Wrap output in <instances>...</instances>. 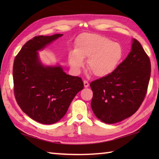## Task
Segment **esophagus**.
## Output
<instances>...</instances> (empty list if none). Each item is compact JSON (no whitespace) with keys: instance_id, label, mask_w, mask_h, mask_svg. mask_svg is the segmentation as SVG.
I'll use <instances>...</instances> for the list:
<instances>
[{"instance_id":"obj_1","label":"esophagus","mask_w":159,"mask_h":159,"mask_svg":"<svg viewBox=\"0 0 159 159\" xmlns=\"http://www.w3.org/2000/svg\"><path fill=\"white\" fill-rule=\"evenodd\" d=\"M83 84H84V87L85 88L89 87V83H88L87 80H84V81H83Z\"/></svg>"}]
</instances>
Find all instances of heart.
<instances>
[{"label":"heart","instance_id":"heart-1","mask_svg":"<svg viewBox=\"0 0 159 159\" xmlns=\"http://www.w3.org/2000/svg\"><path fill=\"white\" fill-rule=\"evenodd\" d=\"M119 43L97 34H84L78 37L74 50L68 54L72 71L79 73L84 66L85 59L89 70L98 77H105L114 72L123 58Z\"/></svg>","mask_w":159,"mask_h":159}]
</instances>
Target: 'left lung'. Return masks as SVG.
Wrapping results in <instances>:
<instances>
[{
  "label": "left lung",
  "mask_w": 159,
  "mask_h": 159,
  "mask_svg": "<svg viewBox=\"0 0 159 159\" xmlns=\"http://www.w3.org/2000/svg\"><path fill=\"white\" fill-rule=\"evenodd\" d=\"M150 75L149 58L139 42L133 39L130 52L116 69L90 83L91 108L95 116L107 124L131 116L144 100Z\"/></svg>",
  "instance_id": "obj_1"
}]
</instances>
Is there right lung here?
<instances>
[{
	"label": "right lung",
	"instance_id": "right-lung-1",
	"mask_svg": "<svg viewBox=\"0 0 159 159\" xmlns=\"http://www.w3.org/2000/svg\"><path fill=\"white\" fill-rule=\"evenodd\" d=\"M39 36L29 40L16 56L13 64L15 99L21 110L43 124H53L66 114L76 94L83 89L78 76H70L60 64L45 65L39 51L62 36Z\"/></svg>",
	"mask_w": 159,
	"mask_h": 159
}]
</instances>
